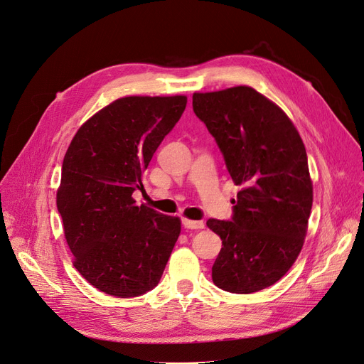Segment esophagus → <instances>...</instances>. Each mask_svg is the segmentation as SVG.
<instances>
[{
    "label": "esophagus",
    "instance_id": "obj_1",
    "mask_svg": "<svg viewBox=\"0 0 364 364\" xmlns=\"http://www.w3.org/2000/svg\"><path fill=\"white\" fill-rule=\"evenodd\" d=\"M183 225L186 229H203L205 226V223L200 220H187V218L183 220Z\"/></svg>",
    "mask_w": 364,
    "mask_h": 364
}]
</instances>
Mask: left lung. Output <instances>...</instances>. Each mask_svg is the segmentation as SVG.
<instances>
[{
	"mask_svg": "<svg viewBox=\"0 0 364 364\" xmlns=\"http://www.w3.org/2000/svg\"><path fill=\"white\" fill-rule=\"evenodd\" d=\"M193 112L242 187L230 220L207 221L221 238L213 281L230 293L263 290L287 274L304 247L312 208L304 141L277 104L248 86L193 93Z\"/></svg>",
	"mask_w": 364,
	"mask_h": 364,
	"instance_id": "left-lung-1",
	"label": "left lung"
}]
</instances>
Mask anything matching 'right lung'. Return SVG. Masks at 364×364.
<instances>
[{
  "label": "right lung",
  "instance_id": "obj_1",
  "mask_svg": "<svg viewBox=\"0 0 364 364\" xmlns=\"http://www.w3.org/2000/svg\"><path fill=\"white\" fill-rule=\"evenodd\" d=\"M187 98L126 97L93 114L74 135L56 193L74 267L95 289L135 297L154 289L181 221L146 205L141 176L180 120Z\"/></svg>",
  "mask_w": 364,
  "mask_h": 364
}]
</instances>
